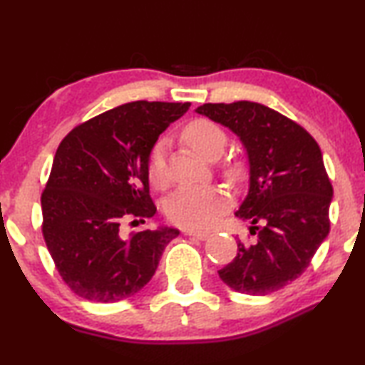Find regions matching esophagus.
<instances>
[{
    "label": "esophagus",
    "instance_id": "obj_1",
    "mask_svg": "<svg viewBox=\"0 0 365 365\" xmlns=\"http://www.w3.org/2000/svg\"><path fill=\"white\" fill-rule=\"evenodd\" d=\"M183 235H187V236H192V238H195V240H200V241H205V240H208V236H210L208 233L192 232V230H185Z\"/></svg>",
    "mask_w": 365,
    "mask_h": 365
}]
</instances>
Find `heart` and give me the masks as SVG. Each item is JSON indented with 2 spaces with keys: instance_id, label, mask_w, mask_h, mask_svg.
<instances>
[{
  "instance_id": "obj_1",
  "label": "heart",
  "mask_w": 365,
  "mask_h": 365,
  "mask_svg": "<svg viewBox=\"0 0 365 365\" xmlns=\"http://www.w3.org/2000/svg\"><path fill=\"white\" fill-rule=\"evenodd\" d=\"M183 140L207 160H215L225 152L228 143L227 132L208 119H195L182 130ZM223 173L230 178L240 175L236 163H227ZM148 180L155 188L168 183L167 143L158 140L153 145L147 165ZM230 208V197L217 187H182L168 198L165 212L172 223L188 230H208Z\"/></svg>"
}]
</instances>
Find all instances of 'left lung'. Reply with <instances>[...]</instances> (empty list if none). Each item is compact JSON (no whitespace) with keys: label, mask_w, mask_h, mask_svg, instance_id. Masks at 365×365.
<instances>
[{"label":"left lung","mask_w":365,"mask_h":365,"mask_svg":"<svg viewBox=\"0 0 365 365\" xmlns=\"http://www.w3.org/2000/svg\"><path fill=\"white\" fill-rule=\"evenodd\" d=\"M197 112L238 135L250 163L248 195L235 215L251 223L256 243H238L220 278L245 294H271L304 273L329 235L332 185L321 148L299 124L258 102Z\"/></svg>","instance_id":"obj_1"}]
</instances>
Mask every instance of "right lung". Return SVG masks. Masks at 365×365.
Returning a JSON list of instances; mask_svg holds the SVG:
<instances>
[{
    "label": "right lung",
    "instance_id": "obj_1",
    "mask_svg": "<svg viewBox=\"0 0 365 365\" xmlns=\"http://www.w3.org/2000/svg\"><path fill=\"white\" fill-rule=\"evenodd\" d=\"M190 102L135 101L71 130L59 143L41 197L43 235L61 278L76 294L117 302L155 273L177 228L120 235L127 220L157 212L148 193V157L158 135Z\"/></svg>",
    "mask_w": 365,
    "mask_h": 365
}]
</instances>
